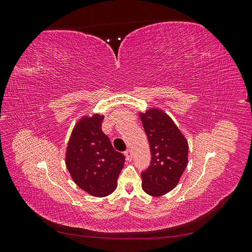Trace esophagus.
I'll list each match as a JSON object with an SVG mask.
<instances>
[{"mask_svg":"<svg viewBox=\"0 0 252 252\" xmlns=\"http://www.w3.org/2000/svg\"><path fill=\"white\" fill-rule=\"evenodd\" d=\"M125 156H126L127 161H131V159H132V152H131L130 149H127L125 151Z\"/></svg>","mask_w":252,"mask_h":252,"instance_id":"34e87169","label":"esophagus"}]
</instances>
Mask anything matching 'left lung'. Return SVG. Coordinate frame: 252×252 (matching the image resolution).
I'll return each instance as SVG.
<instances>
[{
	"label": "left lung",
	"mask_w": 252,
	"mask_h": 252,
	"mask_svg": "<svg viewBox=\"0 0 252 252\" xmlns=\"http://www.w3.org/2000/svg\"><path fill=\"white\" fill-rule=\"evenodd\" d=\"M140 118L151 151L148 168L142 171V188L161 196L178 185L188 163V142L164 111L151 108Z\"/></svg>",
	"instance_id": "left-lung-1"
}]
</instances>
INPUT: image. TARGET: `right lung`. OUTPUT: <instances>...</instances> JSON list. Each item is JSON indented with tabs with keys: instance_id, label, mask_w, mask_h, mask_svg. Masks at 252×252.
Listing matches in <instances>:
<instances>
[{
	"instance_id": "right-lung-1",
	"label": "right lung",
	"mask_w": 252,
	"mask_h": 252,
	"mask_svg": "<svg viewBox=\"0 0 252 252\" xmlns=\"http://www.w3.org/2000/svg\"><path fill=\"white\" fill-rule=\"evenodd\" d=\"M104 117H84L74 126L66 150V167L73 182L94 196H106L118 185L125 157L113 149L102 131Z\"/></svg>"
}]
</instances>
